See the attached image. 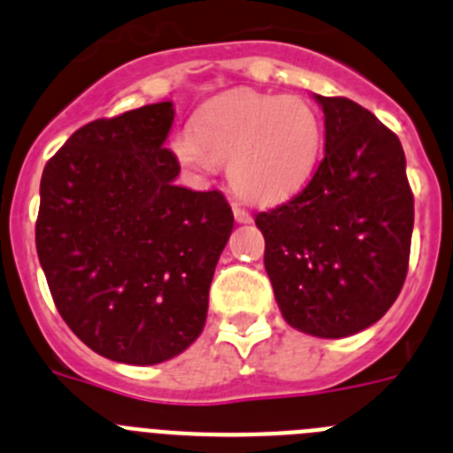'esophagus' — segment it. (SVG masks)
<instances>
[{"label":"esophagus","mask_w":453,"mask_h":453,"mask_svg":"<svg viewBox=\"0 0 453 453\" xmlns=\"http://www.w3.org/2000/svg\"><path fill=\"white\" fill-rule=\"evenodd\" d=\"M234 218H235V222H240V224L251 222V215L247 213L245 208H240L238 203H234Z\"/></svg>","instance_id":"1"}]
</instances>
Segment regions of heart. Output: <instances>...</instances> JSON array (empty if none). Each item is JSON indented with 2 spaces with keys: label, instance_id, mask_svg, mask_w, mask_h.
Returning a JSON list of instances; mask_svg holds the SVG:
<instances>
[{
  "label": "heart",
  "instance_id": "b5f03b06",
  "mask_svg": "<svg viewBox=\"0 0 453 453\" xmlns=\"http://www.w3.org/2000/svg\"><path fill=\"white\" fill-rule=\"evenodd\" d=\"M322 150V124L299 97L238 90L208 104L195 129L172 138L181 165L208 177L229 165V181L254 203L288 199L311 179Z\"/></svg>",
  "mask_w": 453,
  "mask_h": 453
}]
</instances>
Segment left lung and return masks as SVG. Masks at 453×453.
I'll use <instances>...</instances> for the list:
<instances>
[{"label":"left lung","instance_id":"1","mask_svg":"<svg viewBox=\"0 0 453 453\" xmlns=\"http://www.w3.org/2000/svg\"><path fill=\"white\" fill-rule=\"evenodd\" d=\"M315 102L324 158L299 195L256 215L283 319L315 338H347L388 313L403 286L413 192L402 142L347 97Z\"/></svg>","mask_w":453,"mask_h":453}]
</instances>
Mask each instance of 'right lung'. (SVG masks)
Returning <instances> with one entry per match:
<instances>
[{
    "mask_svg": "<svg viewBox=\"0 0 453 453\" xmlns=\"http://www.w3.org/2000/svg\"><path fill=\"white\" fill-rule=\"evenodd\" d=\"M172 102L95 119L40 179L35 250L65 324L104 358L170 361L199 338L234 213L174 183Z\"/></svg>",
    "mask_w": 453,
    "mask_h": 453,
    "instance_id": "obj_1",
    "label": "right lung"
}]
</instances>
